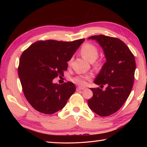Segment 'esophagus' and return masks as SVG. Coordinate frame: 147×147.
<instances>
[{
    "instance_id": "obj_1",
    "label": "esophagus",
    "mask_w": 147,
    "mask_h": 147,
    "mask_svg": "<svg viewBox=\"0 0 147 147\" xmlns=\"http://www.w3.org/2000/svg\"><path fill=\"white\" fill-rule=\"evenodd\" d=\"M85 89H86V88H85V87L78 86V87H77L76 90H77V91H80V90H85Z\"/></svg>"
}]
</instances>
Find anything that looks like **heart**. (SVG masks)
Returning <instances> with one entry per match:
<instances>
[{
  "instance_id": "obj_1",
  "label": "heart",
  "mask_w": 147,
  "mask_h": 147,
  "mask_svg": "<svg viewBox=\"0 0 147 147\" xmlns=\"http://www.w3.org/2000/svg\"><path fill=\"white\" fill-rule=\"evenodd\" d=\"M80 53L82 57L90 62H93L98 56V51L96 47L91 43H85L81 48ZM90 79V76H78L74 78L73 81L74 83L80 85H83L86 83V80Z\"/></svg>"
}]
</instances>
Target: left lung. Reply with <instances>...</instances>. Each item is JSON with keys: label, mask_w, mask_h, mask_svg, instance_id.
<instances>
[{"label": "left lung", "mask_w": 147, "mask_h": 147, "mask_svg": "<svg viewBox=\"0 0 147 147\" xmlns=\"http://www.w3.org/2000/svg\"><path fill=\"white\" fill-rule=\"evenodd\" d=\"M88 39L98 43L106 59L94 83L107 85L104 91L100 88H90L93 96L88 100V104L100 116H108L117 112L128 98L135 79V59L127 46L119 39L102 35Z\"/></svg>", "instance_id": "8db88e82"}]
</instances>
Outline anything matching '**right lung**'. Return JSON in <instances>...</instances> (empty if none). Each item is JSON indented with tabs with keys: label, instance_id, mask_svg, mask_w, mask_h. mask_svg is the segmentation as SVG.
I'll list each match as a JSON object with an SVG mask.
<instances>
[{
	"label": "right lung",
	"instance_id": "obj_1",
	"mask_svg": "<svg viewBox=\"0 0 147 147\" xmlns=\"http://www.w3.org/2000/svg\"><path fill=\"white\" fill-rule=\"evenodd\" d=\"M84 41H38L23 52L18 75L24 95L35 110L45 114H54L64 107L75 92L73 83L59 85L52 81L67 70V62Z\"/></svg>",
	"mask_w": 147,
	"mask_h": 147
}]
</instances>
